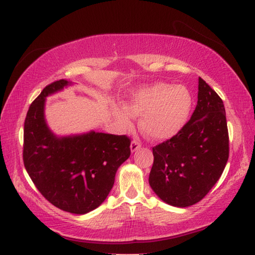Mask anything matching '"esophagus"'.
I'll use <instances>...</instances> for the list:
<instances>
[{
	"instance_id": "34e87169",
	"label": "esophagus",
	"mask_w": 255,
	"mask_h": 255,
	"mask_svg": "<svg viewBox=\"0 0 255 255\" xmlns=\"http://www.w3.org/2000/svg\"><path fill=\"white\" fill-rule=\"evenodd\" d=\"M140 149V143L139 142H137V141H132L131 143H130V151L131 152L133 153V152H136L137 150H139Z\"/></svg>"
}]
</instances>
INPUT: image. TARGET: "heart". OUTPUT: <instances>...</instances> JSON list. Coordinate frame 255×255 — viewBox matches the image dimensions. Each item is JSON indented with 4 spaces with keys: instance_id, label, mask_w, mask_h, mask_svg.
I'll return each instance as SVG.
<instances>
[{
    "instance_id": "b5f03b06",
    "label": "heart",
    "mask_w": 255,
    "mask_h": 255,
    "mask_svg": "<svg viewBox=\"0 0 255 255\" xmlns=\"http://www.w3.org/2000/svg\"><path fill=\"white\" fill-rule=\"evenodd\" d=\"M192 108L193 96L185 85L158 82L132 91L125 107L113 106V112L124 130L131 129L133 117L140 116V131L161 142L183 130Z\"/></svg>"
}]
</instances>
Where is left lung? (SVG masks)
I'll use <instances>...</instances> for the list:
<instances>
[{
    "instance_id": "1",
    "label": "left lung",
    "mask_w": 255,
    "mask_h": 255,
    "mask_svg": "<svg viewBox=\"0 0 255 255\" xmlns=\"http://www.w3.org/2000/svg\"><path fill=\"white\" fill-rule=\"evenodd\" d=\"M197 105L183 130L153 150L149 184L162 202L174 207L198 203L224 172L229 137L224 103L198 78Z\"/></svg>"
}]
</instances>
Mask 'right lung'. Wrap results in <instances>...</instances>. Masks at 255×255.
Segmentation results:
<instances>
[{"label": "right lung", "instance_id": "add662e5", "mask_svg": "<svg viewBox=\"0 0 255 255\" xmlns=\"http://www.w3.org/2000/svg\"><path fill=\"white\" fill-rule=\"evenodd\" d=\"M73 85L56 81L31 103L24 125L23 159L37 189L56 207L84 215L104 202L129 155L130 140L90 130L58 136L45 116L46 99Z\"/></svg>", "mask_w": 255, "mask_h": 255}]
</instances>
